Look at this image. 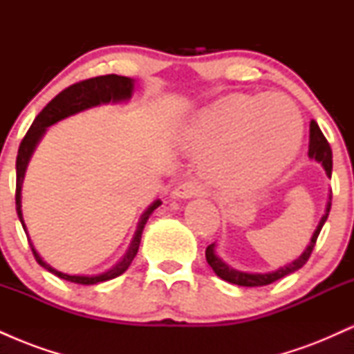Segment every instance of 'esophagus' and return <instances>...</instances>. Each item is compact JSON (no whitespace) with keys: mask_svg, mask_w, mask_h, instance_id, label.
Segmentation results:
<instances>
[{"mask_svg":"<svg viewBox=\"0 0 354 354\" xmlns=\"http://www.w3.org/2000/svg\"><path fill=\"white\" fill-rule=\"evenodd\" d=\"M201 193V188L193 181H183L178 183L171 191V198L174 200H181V198H193Z\"/></svg>","mask_w":354,"mask_h":354,"instance_id":"1","label":"esophagus"}]
</instances>
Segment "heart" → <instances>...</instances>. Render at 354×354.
Segmentation results:
<instances>
[{"label":"heart","instance_id":"1","mask_svg":"<svg viewBox=\"0 0 354 354\" xmlns=\"http://www.w3.org/2000/svg\"><path fill=\"white\" fill-rule=\"evenodd\" d=\"M301 120L293 104L278 95L234 96L203 109L185 133L193 153H206L203 173L228 188H251L270 180L293 160ZM273 152L257 160V149Z\"/></svg>","mask_w":354,"mask_h":354}]
</instances>
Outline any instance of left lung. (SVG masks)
I'll return each mask as SVG.
<instances>
[{"mask_svg":"<svg viewBox=\"0 0 354 354\" xmlns=\"http://www.w3.org/2000/svg\"><path fill=\"white\" fill-rule=\"evenodd\" d=\"M308 156H310L311 160L318 161V163L323 165L328 178H331L333 153H331L330 143H328V140L324 138L323 133H321L319 126L315 120H311V123H310V149H308ZM330 209H331V194H330V198H328L326 211H324L323 218L319 219V225L316 226L315 233H313L310 245L306 246V250L303 251L301 256H299L298 259H295V261L290 263V265L279 268V270L270 271V273H246V271L234 270V268L226 265V263L216 254L214 243L206 248V261H208V265L213 268V271L219 276V278L225 279V281H228V283L238 284V286H248V288L266 286V284L278 281V279L284 278L286 274L295 273V271H298L299 268H303L304 265H306V261L310 259V256L313 253V248H315V245H316V239H318V236H319V231H321V228H323L324 223H326L328 214H330Z\"/></svg>","mask_w":354,"mask_h":354,"instance_id":"8db88e82","label":"left lung"}]
</instances>
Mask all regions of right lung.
<instances>
[{
    "mask_svg": "<svg viewBox=\"0 0 354 354\" xmlns=\"http://www.w3.org/2000/svg\"><path fill=\"white\" fill-rule=\"evenodd\" d=\"M133 88H135V81L131 78H126V76H118V75L96 76V78H89V80L80 81V83L71 84V86L63 89L59 95H56L55 98H53L50 103L41 109V113L35 118L33 124L30 126V129H28V133L23 138L21 145H19L18 156H16V196H15L18 218L19 221H21L23 230L24 233H26L28 243H30L31 251H33L36 261H38L44 270H48L50 273L56 274L61 279H66V281L78 283V284H98L123 274L129 268V265H131V261L135 259V256L138 253V248H140L141 234H143L146 221H148V218L151 216L153 211L161 205V201L156 200L148 209L145 211L143 216L140 219V223H138L135 238H133L128 251H126V254L121 258V261H118L111 270L95 276H78V274L61 273V271L55 270V268H51L48 263L43 261L41 256H39L38 251L35 250L30 234H28L26 225H24L23 211H21V186L24 180V173H26V166L30 163V158L35 151L36 145L39 143V140H41L44 133H46L48 126L58 123V121L64 120V118L76 115V113L80 111H84V109L100 106V104H106L109 101H111V103H120V101L129 100L131 98Z\"/></svg>",
    "mask_w": 354,
    "mask_h": 354,
    "instance_id": "1",
    "label": "right lung"
}]
</instances>
